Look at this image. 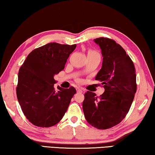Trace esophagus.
<instances>
[{
	"label": "esophagus",
	"mask_w": 155,
	"mask_h": 155,
	"mask_svg": "<svg viewBox=\"0 0 155 155\" xmlns=\"http://www.w3.org/2000/svg\"><path fill=\"white\" fill-rule=\"evenodd\" d=\"M76 90H77V92L78 93H82V90L79 87H78V88H76Z\"/></svg>",
	"instance_id": "1"
}]
</instances>
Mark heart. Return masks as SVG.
Returning <instances> with one entry per match:
<instances>
[{
  "label": "heart",
  "instance_id": "obj_1",
  "mask_svg": "<svg viewBox=\"0 0 155 155\" xmlns=\"http://www.w3.org/2000/svg\"><path fill=\"white\" fill-rule=\"evenodd\" d=\"M94 54V55H98V56H100V54L98 52V51H96L95 50H89L88 51V54Z\"/></svg>",
  "mask_w": 155,
  "mask_h": 155
}]
</instances>
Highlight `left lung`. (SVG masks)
Instances as JSON below:
<instances>
[{
  "label": "left lung",
  "instance_id": "8db88e82",
  "mask_svg": "<svg viewBox=\"0 0 155 155\" xmlns=\"http://www.w3.org/2000/svg\"><path fill=\"white\" fill-rule=\"evenodd\" d=\"M101 50L102 68L95 80L101 82L105 91L100 96L87 91L82 108L85 119L98 129H107L126 117L136 92L134 64L115 40L107 38L94 39Z\"/></svg>",
  "mask_w": 155,
  "mask_h": 155
}]
</instances>
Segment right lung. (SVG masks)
Instances as JSON below:
<instances>
[{
  "mask_svg": "<svg viewBox=\"0 0 155 155\" xmlns=\"http://www.w3.org/2000/svg\"><path fill=\"white\" fill-rule=\"evenodd\" d=\"M76 45L50 42L27 56L18 74L17 96L24 115L39 127H50L63 118L76 93L75 89L58 87L54 76L64 70Z\"/></svg>",
  "mask_w": 155,
  "mask_h": 155,
  "instance_id": "right-lung-1",
  "label": "right lung"
}]
</instances>
